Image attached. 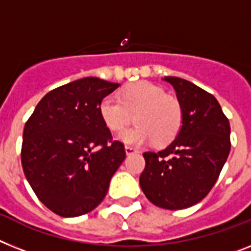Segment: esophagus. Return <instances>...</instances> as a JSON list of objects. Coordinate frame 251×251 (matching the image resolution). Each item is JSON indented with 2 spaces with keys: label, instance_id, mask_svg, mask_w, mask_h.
<instances>
[{
  "label": "esophagus",
  "instance_id": "esophagus-1",
  "mask_svg": "<svg viewBox=\"0 0 251 251\" xmlns=\"http://www.w3.org/2000/svg\"><path fill=\"white\" fill-rule=\"evenodd\" d=\"M136 152H138L137 149L132 148V146H126V154L127 155H132V154H136Z\"/></svg>",
  "mask_w": 251,
  "mask_h": 251
}]
</instances>
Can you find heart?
<instances>
[{"mask_svg":"<svg viewBox=\"0 0 251 251\" xmlns=\"http://www.w3.org/2000/svg\"><path fill=\"white\" fill-rule=\"evenodd\" d=\"M100 117L107 129L121 132L134 121L137 126L121 133L124 144L140 145L154 141L159 146L175 140L182 127L181 103L165 95L161 87L150 82H136L122 91L121 100L103 97L99 106Z\"/></svg>","mask_w":251,"mask_h":251,"instance_id":"obj_1","label":"heart"}]
</instances>
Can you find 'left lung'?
Segmentation results:
<instances>
[{
	"mask_svg": "<svg viewBox=\"0 0 251 251\" xmlns=\"http://www.w3.org/2000/svg\"><path fill=\"white\" fill-rule=\"evenodd\" d=\"M181 103L182 127L167 149L144 152L140 186L156 206L190 208L208 195L231 150L229 122L212 93L177 76H165Z\"/></svg>",
	"mask_w": 251,
	"mask_h": 251,
	"instance_id": "left-lung-1",
	"label": "left lung"
}]
</instances>
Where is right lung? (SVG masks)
<instances>
[{"label": "right lung", "mask_w": 251, "mask_h": 251, "mask_svg": "<svg viewBox=\"0 0 251 251\" xmlns=\"http://www.w3.org/2000/svg\"><path fill=\"white\" fill-rule=\"evenodd\" d=\"M118 87L95 76L74 80L45 95L26 121L23 171L39 201L60 217L96 208L126 158L99 111Z\"/></svg>", "instance_id": "obj_1"}]
</instances>
